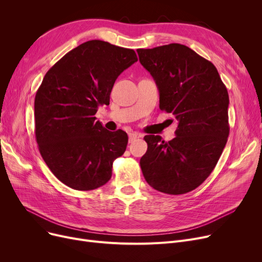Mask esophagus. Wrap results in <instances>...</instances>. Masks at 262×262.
<instances>
[{"mask_svg": "<svg viewBox=\"0 0 262 262\" xmlns=\"http://www.w3.org/2000/svg\"><path fill=\"white\" fill-rule=\"evenodd\" d=\"M137 138H139V134L138 133H129L128 134V141H129V143L134 142Z\"/></svg>", "mask_w": 262, "mask_h": 262, "instance_id": "obj_1", "label": "esophagus"}]
</instances>
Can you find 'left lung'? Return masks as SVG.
Here are the masks:
<instances>
[{"mask_svg":"<svg viewBox=\"0 0 262 262\" xmlns=\"http://www.w3.org/2000/svg\"><path fill=\"white\" fill-rule=\"evenodd\" d=\"M137 53L155 79L160 110L178 122L171 141L155 135L144 137L143 176L163 193H187L210 175L227 142V89L214 64L184 45L138 49Z\"/></svg>","mask_w":262,"mask_h":262,"instance_id":"obj_1","label":"left lung"}]
</instances>
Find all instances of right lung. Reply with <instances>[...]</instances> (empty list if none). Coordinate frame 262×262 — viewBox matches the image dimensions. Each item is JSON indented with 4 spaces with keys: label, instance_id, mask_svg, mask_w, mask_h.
I'll use <instances>...</instances> for the list:
<instances>
[{
    "label": "right lung",
    "instance_id": "obj_1",
    "mask_svg": "<svg viewBox=\"0 0 262 262\" xmlns=\"http://www.w3.org/2000/svg\"><path fill=\"white\" fill-rule=\"evenodd\" d=\"M138 60L134 50L90 40L68 52L43 77L35 96L39 152L66 186L88 191L112 177L125 152V132L107 130L95 114L109 105L118 76Z\"/></svg>",
    "mask_w": 262,
    "mask_h": 262
}]
</instances>
